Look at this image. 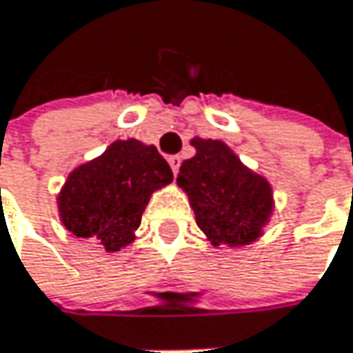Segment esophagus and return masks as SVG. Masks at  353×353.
Masks as SVG:
<instances>
[{"mask_svg": "<svg viewBox=\"0 0 353 353\" xmlns=\"http://www.w3.org/2000/svg\"><path fill=\"white\" fill-rule=\"evenodd\" d=\"M168 164H170L172 172L176 174V172H179V166H181V156H179V154L168 156Z\"/></svg>", "mask_w": 353, "mask_h": 353, "instance_id": "esophagus-1", "label": "esophagus"}]
</instances>
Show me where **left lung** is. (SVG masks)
I'll list each match as a JSON object with an SVG mask.
<instances>
[{
  "mask_svg": "<svg viewBox=\"0 0 353 353\" xmlns=\"http://www.w3.org/2000/svg\"><path fill=\"white\" fill-rule=\"evenodd\" d=\"M191 146L195 156L181 164L176 185L189 197L199 230L213 245L256 242L274 211L270 183L221 140L193 138Z\"/></svg>",
  "mask_w": 353,
  "mask_h": 353,
  "instance_id": "left-lung-1",
  "label": "left lung"
}]
</instances>
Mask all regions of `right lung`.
I'll return each mask as SVG.
<instances>
[{"instance_id":"1","label":"right lung","mask_w":353,"mask_h":353,"mask_svg":"<svg viewBox=\"0 0 353 353\" xmlns=\"http://www.w3.org/2000/svg\"><path fill=\"white\" fill-rule=\"evenodd\" d=\"M172 183L168 162L156 146L115 140L101 156L79 164L65 181L57 205L66 230L105 252L134 242L152 193Z\"/></svg>"}]
</instances>
